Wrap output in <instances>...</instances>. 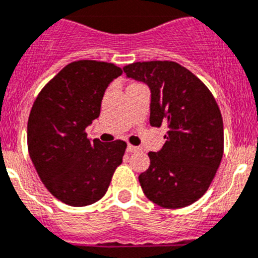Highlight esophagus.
Segmentation results:
<instances>
[{"instance_id":"34e87169","label":"esophagus","mask_w":258,"mask_h":258,"mask_svg":"<svg viewBox=\"0 0 258 258\" xmlns=\"http://www.w3.org/2000/svg\"><path fill=\"white\" fill-rule=\"evenodd\" d=\"M138 149L139 148L135 147V145H131V144L127 145V152H130V153H132V152H136Z\"/></svg>"}]
</instances>
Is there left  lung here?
<instances>
[{
  "label": "left lung",
  "instance_id": "left-lung-1",
  "mask_svg": "<svg viewBox=\"0 0 258 258\" xmlns=\"http://www.w3.org/2000/svg\"><path fill=\"white\" fill-rule=\"evenodd\" d=\"M123 70L151 89V126H167L166 143L148 153L151 165L139 175L143 192L162 208L188 207L208 191L222 160L218 105L207 86L176 62H135Z\"/></svg>",
  "mask_w": 258,
  "mask_h": 258
}]
</instances>
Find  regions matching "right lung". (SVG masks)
<instances>
[{
    "label": "right lung",
    "instance_id": "right-lung-1",
    "mask_svg": "<svg viewBox=\"0 0 258 258\" xmlns=\"http://www.w3.org/2000/svg\"><path fill=\"white\" fill-rule=\"evenodd\" d=\"M122 69L98 61L71 62L36 97L27 144L41 182L55 199L86 207L106 194L127 144L91 142L86 128L100 115L104 93Z\"/></svg>",
    "mask_w": 258,
    "mask_h": 258
}]
</instances>
